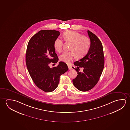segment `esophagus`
Masks as SVG:
<instances>
[{
  "label": "esophagus",
  "instance_id": "obj_1",
  "mask_svg": "<svg viewBox=\"0 0 130 130\" xmlns=\"http://www.w3.org/2000/svg\"><path fill=\"white\" fill-rule=\"evenodd\" d=\"M68 67L69 70H71V69H72V66H69V65H68Z\"/></svg>",
  "mask_w": 130,
  "mask_h": 130
}]
</instances>
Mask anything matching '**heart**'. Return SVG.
Returning <instances> with one entry per match:
<instances>
[{
	"label": "heart",
	"mask_w": 130,
	"mask_h": 130,
	"mask_svg": "<svg viewBox=\"0 0 130 130\" xmlns=\"http://www.w3.org/2000/svg\"><path fill=\"white\" fill-rule=\"evenodd\" d=\"M64 40L66 42H71L70 52H64L60 56V60L69 63L75 57L81 59L85 57L89 52L91 41L89 37L81 36L77 31H67L63 34ZM63 45V41L59 38L56 39L54 43V46L56 51L61 52Z\"/></svg>",
	"instance_id": "heart-1"
}]
</instances>
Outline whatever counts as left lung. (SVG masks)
<instances>
[{"instance_id":"1","label":"left lung","mask_w":130,"mask_h":130,"mask_svg":"<svg viewBox=\"0 0 130 130\" xmlns=\"http://www.w3.org/2000/svg\"><path fill=\"white\" fill-rule=\"evenodd\" d=\"M90 39V48L88 53L80 60L74 62L77 66L75 69L78 75L73 79L74 87L79 90L85 92L93 89L99 80L104 66V57L102 44L99 38L88 30ZM79 67L84 68L83 72Z\"/></svg>"}]
</instances>
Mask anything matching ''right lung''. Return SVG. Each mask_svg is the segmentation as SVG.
I'll return each instance as SVG.
<instances>
[{
    "mask_svg": "<svg viewBox=\"0 0 130 130\" xmlns=\"http://www.w3.org/2000/svg\"><path fill=\"white\" fill-rule=\"evenodd\" d=\"M60 35L58 31L41 30L31 38L27 46L26 63L29 74L36 85L45 92L55 90L60 76L68 70L67 65L62 61L53 68L49 65L59 60L54 43Z\"/></svg>",
    "mask_w": 130,
    "mask_h": 130,
    "instance_id": "add662e5",
    "label": "right lung"
}]
</instances>
